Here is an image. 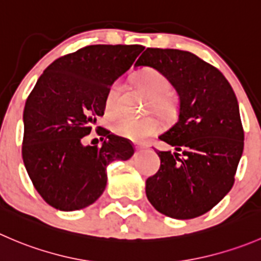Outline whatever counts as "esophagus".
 I'll list each match as a JSON object with an SVG mask.
<instances>
[{"label":"esophagus","mask_w":261,"mask_h":261,"mask_svg":"<svg viewBox=\"0 0 261 261\" xmlns=\"http://www.w3.org/2000/svg\"><path fill=\"white\" fill-rule=\"evenodd\" d=\"M136 150H144V149L148 148V145H144V144H136Z\"/></svg>","instance_id":"obj_1"}]
</instances>
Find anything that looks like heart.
<instances>
[{"label":"heart","instance_id":"obj_1","mask_svg":"<svg viewBox=\"0 0 261 261\" xmlns=\"http://www.w3.org/2000/svg\"><path fill=\"white\" fill-rule=\"evenodd\" d=\"M135 82L144 94L149 98V106L154 112L166 115L171 111L172 100L167 95L171 90V83L162 72L154 69H145L136 75ZM121 92H122V83L118 80L113 83L108 89L105 102L106 112L108 115H115L117 112V102ZM112 128L117 135L128 140L144 141L159 130V123L153 117H121L113 123Z\"/></svg>","mask_w":261,"mask_h":261}]
</instances>
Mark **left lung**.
<instances>
[{
	"mask_svg": "<svg viewBox=\"0 0 261 261\" xmlns=\"http://www.w3.org/2000/svg\"><path fill=\"white\" fill-rule=\"evenodd\" d=\"M135 66L158 70L178 94V117L159 136L176 151L156 153L161 168L146 179L148 200L171 218L203 216L232 189L244 151L233 89L218 69L186 50L146 48Z\"/></svg>",
	"mask_w": 261,
	"mask_h": 261,
	"instance_id": "8db88e82",
	"label": "left lung"
}]
</instances>
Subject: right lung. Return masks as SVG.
<instances>
[{
    "label": "right lung",
    "mask_w": 261,
    "mask_h": 261,
    "mask_svg": "<svg viewBox=\"0 0 261 261\" xmlns=\"http://www.w3.org/2000/svg\"><path fill=\"white\" fill-rule=\"evenodd\" d=\"M143 45L95 44L53 61L25 103L22 161L35 190L63 212L94 203L107 185V166L127 161V139L98 127L102 146L84 145L98 116L105 115L108 89L125 74Z\"/></svg>",
    "instance_id": "right-lung-1"
}]
</instances>
